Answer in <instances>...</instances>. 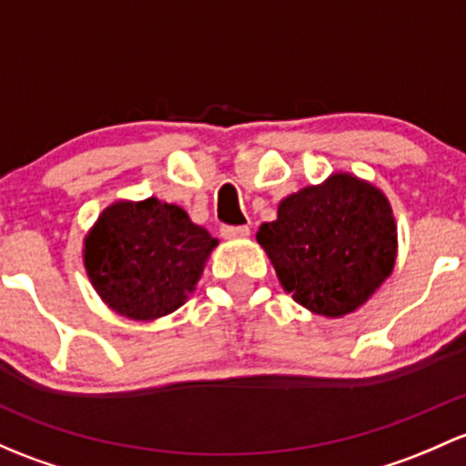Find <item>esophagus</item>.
Segmentation results:
<instances>
[{"label": "esophagus", "mask_w": 466, "mask_h": 466, "mask_svg": "<svg viewBox=\"0 0 466 466\" xmlns=\"http://www.w3.org/2000/svg\"><path fill=\"white\" fill-rule=\"evenodd\" d=\"M220 234H223L225 238H248L249 237V228L248 225H223L220 228Z\"/></svg>", "instance_id": "obj_1"}]
</instances>
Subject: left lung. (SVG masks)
Here are the masks:
<instances>
[{"mask_svg":"<svg viewBox=\"0 0 466 466\" xmlns=\"http://www.w3.org/2000/svg\"><path fill=\"white\" fill-rule=\"evenodd\" d=\"M257 241L299 306L337 319L364 306L390 277L398 225L381 189L335 171L286 196Z\"/></svg>","mask_w":466,"mask_h":466,"instance_id":"obj_1","label":"left lung"}]
</instances>
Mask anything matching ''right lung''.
Returning a JSON list of instances; mask_svg holds the SVG:
<instances>
[{"instance_id": "add662e5", "label": "right lung", "mask_w": 466, "mask_h": 466, "mask_svg": "<svg viewBox=\"0 0 466 466\" xmlns=\"http://www.w3.org/2000/svg\"><path fill=\"white\" fill-rule=\"evenodd\" d=\"M217 246L178 205L116 200L85 237V270L111 310L154 321L187 301Z\"/></svg>"}]
</instances>
